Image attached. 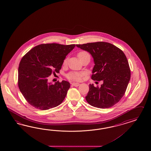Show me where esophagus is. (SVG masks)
I'll return each mask as SVG.
<instances>
[{
  "label": "esophagus",
  "mask_w": 151,
  "mask_h": 151,
  "mask_svg": "<svg viewBox=\"0 0 151 151\" xmlns=\"http://www.w3.org/2000/svg\"><path fill=\"white\" fill-rule=\"evenodd\" d=\"M71 85L73 86H75V87H78L80 85V83H72Z\"/></svg>",
  "instance_id": "obj_1"
}]
</instances>
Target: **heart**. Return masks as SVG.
Wrapping results in <instances>:
<instances>
[{
    "label": "heart",
    "instance_id": "heart-1",
    "mask_svg": "<svg viewBox=\"0 0 151 151\" xmlns=\"http://www.w3.org/2000/svg\"><path fill=\"white\" fill-rule=\"evenodd\" d=\"M78 57L81 61L86 57H90V54L88 53L85 50H82L78 53ZM68 61L67 59H65L63 61V65H66ZM85 75L83 73H80V72H70L66 75V78L70 80L71 81H79L81 80L82 78Z\"/></svg>",
    "mask_w": 151,
    "mask_h": 151
}]
</instances>
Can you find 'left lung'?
I'll list each match as a JSON object with an SVG mask.
<instances>
[{"mask_svg": "<svg viewBox=\"0 0 151 151\" xmlns=\"http://www.w3.org/2000/svg\"><path fill=\"white\" fill-rule=\"evenodd\" d=\"M76 46L88 52L93 58L95 65L91 78L103 83L101 87L89 85L86 99L92 106L109 108L122 99L130 80L131 71L125 54L115 45L97 42Z\"/></svg>", "mask_w": 151, "mask_h": 151, "instance_id": "obj_1", "label": "left lung"}]
</instances>
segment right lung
<instances>
[{
	"label": "right lung",
	"mask_w": 151,
	"mask_h": 151,
	"mask_svg": "<svg viewBox=\"0 0 151 151\" xmlns=\"http://www.w3.org/2000/svg\"><path fill=\"white\" fill-rule=\"evenodd\" d=\"M75 45L41 44L33 47L21 60L18 86L26 101L40 110L60 104L70 88L66 81L54 84L48 82L51 74L59 73L66 56Z\"/></svg>",
	"instance_id": "add662e5"
}]
</instances>
